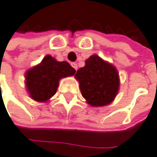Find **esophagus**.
Wrapping results in <instances>:
<instances>
[{
  "label": "esophagus",
  "instance_id": "1",
  "mask_svg": "<svg viewBox=\"0 0 157 157\" xmlns=\"http://www.w3.org/2000/svg\"><path fill=\"white\" fill-rule=\"evenodd\" d=\"M71 65H72V67H73L75 70H78V64H77L76 63H71Z\"/></svg>",
  "mask_w": 157,
  "mask_h": 157
}]
</instances>
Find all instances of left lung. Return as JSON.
<instances>
[{"instance_id": "obj_1", "label": "left lung", "mask_w": 157, "mask_h": 157, "mask_svg": "<svg viewBox=\"0 0 157 157\" xmlns=\"http://www.w3.org/2000/svg\"><path fill=\"white\" fill-rule=\"evenodd\" d=\"M75 78L79 82L82 96L93 107L110 104L119 91L120 79L117 69L97 55L85 61Z\"/></svg>"}]
</instances>
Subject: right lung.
Instances as JSON below:
<instances>
[{"mask_svg": "<svg viewBox=\"0 0 157 157\" xmlns=\"http://www.w3.org/2000/svg\"><path fill=\"white\" fill-rule=\"evenodd\" d=\"M76 70L67 62H58L47 55L38 65L26 72V87L35 101L46 102L56 94L61 78L73 76Z\"/></svg>", "mask_w": 157, "mask_h": 157, "instance_id": "obj_1", "label": "right lung"}]
</instances>
